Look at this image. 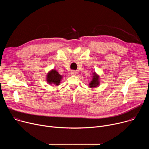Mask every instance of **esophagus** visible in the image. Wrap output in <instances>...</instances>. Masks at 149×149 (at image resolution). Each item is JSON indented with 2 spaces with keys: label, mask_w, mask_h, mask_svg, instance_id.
Here are the masks:
<instances>
[{
  "label": "esophagus",
  "mask_w": 149,
  "mask_h": 149,
  "mask_svg": "<svg viewBox=\"0 0 149 149\" xmlns=\"http://www.w3.org/2000/svg\"><path fill=\"white\" fill-rule=\"evenodd\" d=\"M71 74L72 75H75L77 74V72H76L75 71H72L71 72Z\"/></svg>",
  "instance_id": "34e87169"
}]
</instances>
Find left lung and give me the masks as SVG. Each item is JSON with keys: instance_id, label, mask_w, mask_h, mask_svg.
Masks as SVG:
<instances>
[{"instance_id": "obj_1", "label": "left lung", "mask_w": 149, "mask_h": 149, "mask_svg": "<svg viewBox=\"0 0 149 149\" xmlns=\"http://www.w3.org/2000/svg\"><path fill=\"white\" fill-rule=\"evenodd\" d=\"M98 84H99L98 76H97L96 74H94L93 76L92 81L90 84V87H95L98 86Z\"/></svg>"}]
</instances>
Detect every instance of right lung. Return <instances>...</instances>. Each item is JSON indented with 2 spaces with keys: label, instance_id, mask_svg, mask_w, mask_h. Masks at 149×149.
<instances>
[{
  "label": "right lung",
  "instance_id": "1",
  "mask_svg": "<svg viewBox=\"0 0 149 149\" xmlns=\"http://www.w3.org/2000/svg\"><path fill=\"white\" fill-rule=\"evenodd\" d=\"M62 79V76L55 70H52L47 75V81L49 84H54L56 86L59 85L60 81Z\"/></svg>",
  "mask_w": 149,
  "mask_h": 149
}]
</instances>
